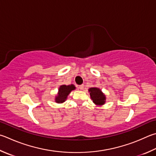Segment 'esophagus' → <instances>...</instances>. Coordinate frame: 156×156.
Listing matches in <instances>:
<instances>
[{"label":"esophagus","instance_id":"esophagus-1","mask_svg":"<svg viewBox=\"0 0 156 156\" xmlns=\"http://www.w3.org/2000/svg\"><path fill=\"white\" fill-rule=\"evenodd\" d=\"M84 84H81V85H80L78 87V89L80 90H83L84 89Z\"/></svg>","mask_w":156,"mask_h":156}]
</instances>
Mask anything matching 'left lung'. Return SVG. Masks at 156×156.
<instances>
[{
    "instance_id": "1",
    "label": "left lung",
    "mask_w": 156,
    "mask_h": 156,
    "mask_svg": "<svg viewBox=\"0 0 156 156\" xmlns=\"http://www.w3.org/2000/svg\"><path fill=\"white\" fill-rule=\"evenodd\" d=\"M89 93L90 94V99L93 100V102L95 105L101 106L106 103V95L101 91L100 88L91 87L89 89Z\"/></svg>"
}]
</instances>
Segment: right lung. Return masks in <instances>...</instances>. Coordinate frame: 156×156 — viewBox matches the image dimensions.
<instances>
[{"instance_id":"obj_1","label":"right lung","mask_w":156,"mask_h":156,"mask_svg":"<svg viewBox=\"0 0 156 156\" xmlns=\"http://www.w3.org/2000/svg\"><path fill=\"white\" fill-rule=\"evenodd\" d=\"M75 89L76 87L73 84H69V85L63 84V85H61L58 89L57 95H55V102L58 104L65 102L67 100V96L69 95L71 91Z\"/></svg>"}]
</instances>
